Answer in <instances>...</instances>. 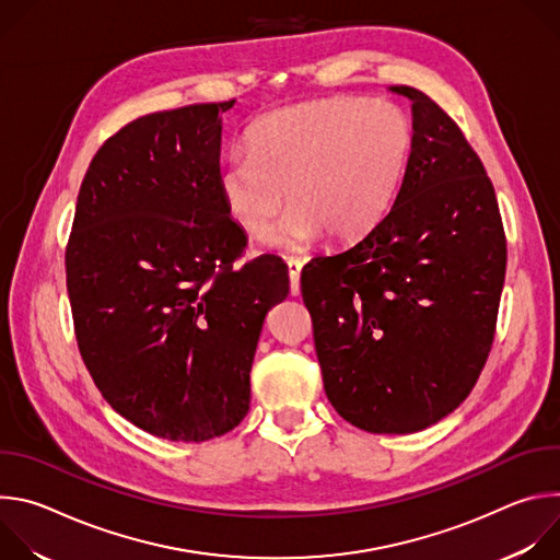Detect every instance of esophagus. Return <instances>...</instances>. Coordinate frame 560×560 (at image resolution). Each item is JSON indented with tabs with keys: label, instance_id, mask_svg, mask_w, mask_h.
Returning a JSON list of instances; mask_svg holds the SVG:
<instances>
[{
	"label": "esophagus",
	"instance_id": "esophagus-1",
	"mask_svg": "<svg viewBox=\"0 0 560 560\" xmlns=\"http://www.w3.org/2000/svg\"><path fill=\"white\" fill-rule=\"evenodd\" d=\"M301 268H303V264H301L299 259H288L290 292H292V296H299V294H301V283H299V279H301Z\"/></svg>",
	"mask_w": 560,
	"mask_h": 560
}]
</instances>
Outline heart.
I'll list each match as a JSON object with an SVG mask.
<instances>
[{"instance_id":"1","label":"heart","mask_w":560,"mask_h":560,"mask_svg":"<svg viewBox=\"0 0 560 560\" xmlns=\"http://www.w3.org/2000/svg\"><path fill=\"white\" fill-rule=\"evenodd\" d=\"M415 128L392 102L314 100L261 117L219 173L230 219L266 236L290 199L292 212L270 244L299 250L318 234L350 242L394 203L408 173ZM289 195H284V190Z\"/></svg>"}]
</instances>
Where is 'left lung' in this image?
Segmentation results:
<instances>
[{
    "mask_svg": "<svg viewBox=\"0 0 560 560\" xmlns=\"http://www.w3.org/2000/svg\"><path fill=\"white\" fill-rule=\"evenodd\" d=\"M392 208L301 272L332 408L372 434L421 432L454 412L492 341L508 248L494 186L458 126L421 91Z\"/></svg>",
    "mask_w": 560,
    "mask_h": 560,
    "instance_id": "1",
    "label": "left lung"
}]
</instances>
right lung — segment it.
Returning <instances> with one entry per match:
<instances>
[{"instance_id": "add662e5", "label": "right lung", "mask_w": 560, "mask_h": 560, "mask_svg": "<svg viewBox=\"0 0 560 560\" xmlns=\"http://www.w3.org/2000/svg\"><path fill=\"white\" fill-rule=\"evenodd\" d=\"M232 106L152 113L113 135L79 188L66 248L77 346L95 385L166 441H210L244 421L264 318L290 292L275 255L232 266L246 246L219 195Z\"/></svg>"}]
</instances>
